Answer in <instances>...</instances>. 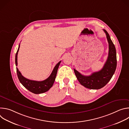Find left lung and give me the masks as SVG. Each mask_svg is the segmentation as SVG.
<instances>
[{"mask_svg": "<svg viewBox=\"0 0 129 129\" xmlns=\"http://www.w3.org/2000/svg\"><path fill=\"white\" fill-rule=\"evenodd\" d=\"M103 30L106 33L109 43V53L107 60L103 68L99 71L92 73L89 76H83L74 69L75 75L80 83L85 87L90 89H99L104 87L111 80L116 68L115 47L108 32L105 29Z\"/></svg>", "mask_w": 129, "mask_h": 129, "instance_id": "1", "label": "left lung"}]
</instances>
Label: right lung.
Listing matches in <instances>:
<instances>
[{
    "instance_id": "1",
    "label": "right lung",
    "mask_w": 129,
    "mask_h": 129,
    "mask_svg": "<svg viewBox=\"0 0 129 129\" xmlns=\"http://www.w3.org/2000/svg\"><path fill=\"white\" fill-rule=\"evenodd\" d=\"M20 47V44L18 47V49L16 53L15 56V63L16 66H17V55ZM61 61H60L55 67H54L51 75L46 80L42 81H36L27 79L22 76L21 72L19 71L17 67H16L17 76L20 82L22 85L26 88L31 92L35 94H40L44 93L49 90V89L52 86L54 82L56 79L58 69Z\"/></svg>"
}]
</instances>
